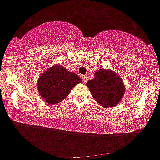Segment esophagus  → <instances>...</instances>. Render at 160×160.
Listing matches in <instances>:
<instances>
[{"instance_id": "obj_1", "label": "esophagus", "mask_w": 160, "mask_h": 160, "mask_svg": "<svg viewBox=\"0 0 160 160\" xmlns=\"http://www.w3.org/2000/svg\"><path fill=\"white\" fill-rule=\"evenodd\" d=\"M82 80H83V82L84 83H86L87 82V80H88V78H87V76H85V75H83V76H82Z\"/></svg>"}]
</instances>
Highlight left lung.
Segmentation results:
<instances>
[{
	"instance_id": "left-lung-1",
	"label": "left lung",
	"mask_w": 160,
	"mask_h": 160,
	"mask_svg": "<svg viewBox=\"0 0 160 160\" xmlns=\"http://www.w3.org/2000/svg\"><path fill=\"white\" fill-rule=\"evenodd\" d=\"M86 85L94 99L104 108L117 106L125 92L122 79L114 70H98L95 72L94 78Z\"/></svg>"
}]
</instances>
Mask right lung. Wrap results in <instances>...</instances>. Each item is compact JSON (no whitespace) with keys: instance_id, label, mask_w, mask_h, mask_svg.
<instances>
[{"instance_id":"1","label":"right lung","mask_w":160,"mask_h":160,"mask_svg":"<svg viewBox=\"0 0 160 160\" xmlns=\"http://www.w3.org/2000/svg\"><path fill=\"white\" fill-rule=\"evenodd\" d=\"M81 79L63 66L55 64L47 69L37 81L38 92L45 102L50 105L64 99Z\"/></svg>"}]
</instances>
